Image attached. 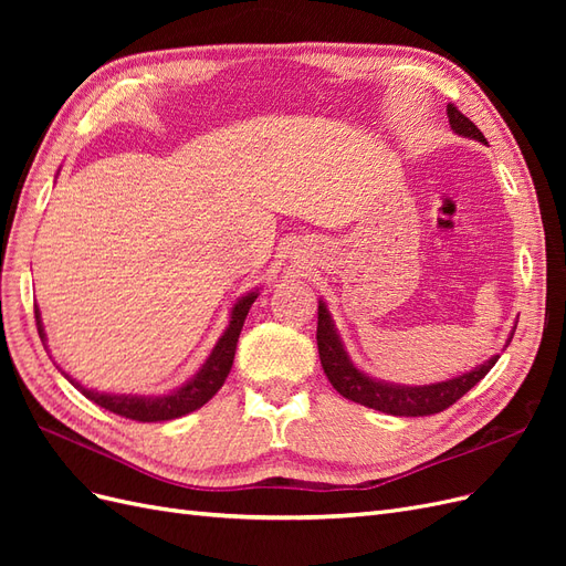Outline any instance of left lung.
I'll return each instance as SVG.
<instances>
[{
	"label": "left lung",
	"mask_w": 566,
	"mask_h": 566,
	"mask_svg": "<svg viewBox=\"0 0 566 566\" xmlns=\"http://www.w3.org/2000/svg\"><path fill=\"white\" fill-rule=\"evenodd\" d=\"M449 125L451 129L462 136V139H474L479 144H486L484 134L476 129L474 123L462 115L453 104L447 106ZM517 331V321L512 325V331L505 339V347L512 342V335ZM316 342H318V356L321 366L328 375L331 385L342 394V397L368 406L373 410H382L387 416H403V418H418V416H432L439 410L449 408L455 403L462 394H468L479 380H484V375L495 366L501 354H493L489 361L474 366L472 370H465L455 375L451 380L430 382V385H399L378 380L368 375L366 370L354 364L349 356L345 339H342L337 325L333 321V314L328 304L318 300V328H316ZM503 347V349H505Z\"/></svg>",
	"instance_id": "1"
}]
</instances>
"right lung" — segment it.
<instances>
[{"mask_svg": "<svg viewBox=\"0 0 566 566\" xmlns=\"http://www.w3.org/2000/svg\"><path fill=\"white\" fill-rule=\"evenodd\" d=\"M262 287H254L243 297H238L229 312V325L227 331L221 333V337L214 342L212 352L205 358V364L196 370L193 378H188L184 385L169 389L167 394H111V391H98L84 387L80 380H75L71 373H65L59 364L56 368L61 370L63 378L71 382L77 391H82L84 397L94 401L96 406L111 410V413H117L123 418H132L139 422H160V420H175L186 413H193L200 406L208 403L214 394L224 385L229 378V370L233 366V356H235V345L238 337H241L245 316L250 312V306L254 300L260 297ZM35 321H38V331L42 337V345L46 347V333H44V323L40 306H35Z\"/></svg>", "mask_w": 566, "mask_h": 566, "instance_id": "obj_1", "label": "right lung"}]
</instances>
